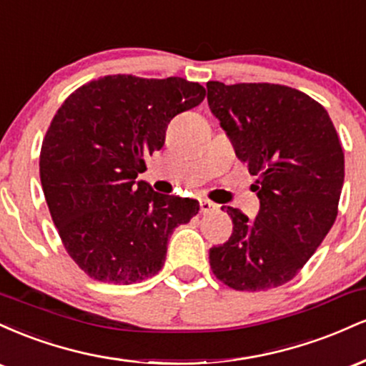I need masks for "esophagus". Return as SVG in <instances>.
I'll return each instance as SVG.
<instances>
[{
    "label": "esophagus",
    "instance_id": "obj_1",
    "mask_svg": "<svg viewBox=\"0 0 366 366\" xmlns=\"http://www.w3.org/2000/svg\"><path fill=\"white\" fill-rule=\"evenodd\" d=\"M199 208H201V213H212V212H215V209H218L217 204L212 203L209 199H201Z\"/></svg>",
    "mask_w": 366,
    "mask_h": 366
}]
</instances>
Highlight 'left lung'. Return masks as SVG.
I'll list each match as a JSON object with an SVG mask.
<instances>
[{"label": "left lung", "mask_w": 366, "mask_h": 366, "mask_svg": "<svg viewBox=\"0 0 366 366\" xmlns=\"http://www.w3.org/2000/svg\"><path fill=\"white\" fill-rule=\"evenodd\" d=\"M208 104L247 163L259 199L256 218L227 207L232 236L209 249L218 280L236 291H267L297 275L337 217L344 153L329 113L279 84L209 81Z\"/></svg>", "instance_id": "1"}]
</instances>
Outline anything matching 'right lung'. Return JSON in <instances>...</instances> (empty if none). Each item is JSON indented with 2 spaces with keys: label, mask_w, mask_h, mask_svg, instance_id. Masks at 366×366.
<instances>
[{
  "label": "right lung",
  "mask_w": 366,
  "mask_h": 366,
  "mask_svg": "<svg viewBox=\"0 0 366 366\" xmlns=\"http://www.w3.org/2000/svg\"><path fill=\"white\" fill-rule=\"evenodd\" d=\"M204 94L182 77L107 75L56 112L41 148V184L66 253L91 279L127 285L158 274L174 229L199 212L196 199L159 194L137 177L170 120Z\"/></svg>",
  "instance_id": "add662e5"
}]
</instances>
